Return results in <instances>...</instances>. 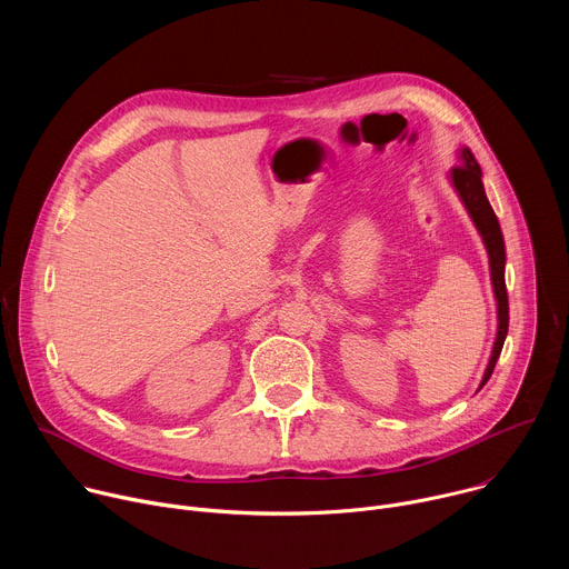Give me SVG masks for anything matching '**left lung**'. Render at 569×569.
Listing matches in <instances>:
<instances>
[{"label": "left lung", "mask_w": 569, "mask_h": 569, "mask_svg": "<svg viewBox=\"0 0 569 569\" xmlns=\"http://www.w3.org/2000/svg\"><path fill=\"white\" fill-rule=\"evenodd\" d=\"M450 178H452V184H455L459 198L463 200L477 231L483 238V246H486V252H489V261H491L493 290H496V299H498V319H500L498 338L493 345V356L489 360V367H486L481 385H479V389H481L496 369V362L502 353L505 338L509 331V297H507V283H505V261H507L505 238H502L498 216L493 213V207L489 204V200H486L483 184H481V169L468 148H463V152H461V167H455Z\"/></svg>", "instance_id": "1"}]
</instances>
